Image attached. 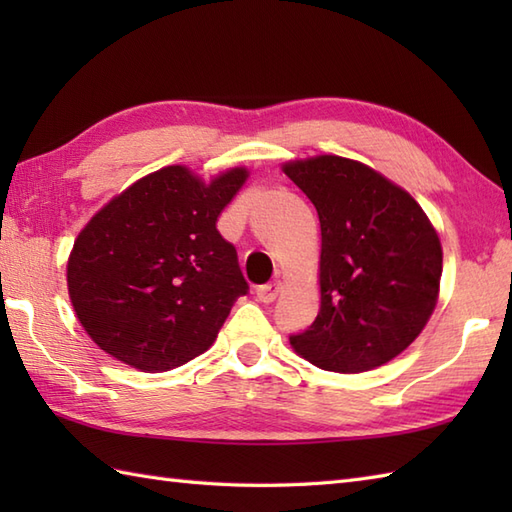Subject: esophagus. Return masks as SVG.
I'll return each mask as SVG.
<instances>
[{"instance_id":"esophagus-1","label":"esophagus","mask_w":512,"mask_h":512,"mask_svg":"<svg viewBox=\"0 0 512 512\" xmlns=\"http://www.w3.org/2000/svg\"><path fill=\"white\" fill-rule=\"evenodd\" d=\"M255 295H257V299L262 301V303H273L277 299V295H279V284H277V281H273V284L259 286Z\"/></svg>"}]
</instances>
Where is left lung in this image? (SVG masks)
Here are the masks:
<instances>
[{
  "instance_id": "obj_1",
  "label": "left lung",
  "mask_w": 512,
  "mask_h": 512,
  "mask_svg": "<svg viewBox=\"0 0 512 512\" xmlns=\"http://www.w3.org/2000/svg\"><path fill=\"white\" fill-rule=\"evenodd\" d=\"M281 171L308 195L321 224V308L290 336L328 372L389 363L418 339L440 297L442 244L422 206L363 162L323 154Z\"/></svg>"
}]
</instances>
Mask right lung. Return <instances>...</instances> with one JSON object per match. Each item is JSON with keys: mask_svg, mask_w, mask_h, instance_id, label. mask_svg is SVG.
I'll list each match as a JSON object with an SVG mask.
<instances>
[{"mask_svg": "<svg viewBox=\"0 0 512 512\" xmlns=\"http://www.w3.org/2000/svg\"><path fill=\"white\" fill-rule=\"evenodd\" d=\"M250 171L204 182L184 165L162 167L114 195L76 235L68 295L103 352L140 372H169L204 354L246 281L217 217Z\"/></svg>", "mask_w": 512, "mask_h": 512, "instance_id": "obj_1", "label": "right lung"}]
</instances>
